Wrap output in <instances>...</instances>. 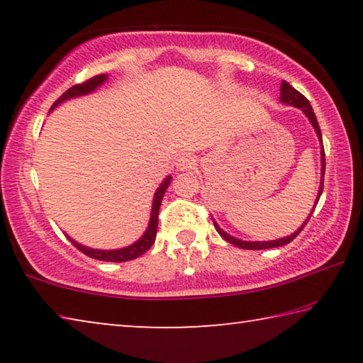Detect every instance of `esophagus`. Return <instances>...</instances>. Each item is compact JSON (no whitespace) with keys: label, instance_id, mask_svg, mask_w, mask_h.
Returning a JSON list of instances; mask_svg holds the SVG:
<instances>
[{"label":"esophagus","instance_id":"obj_1","mask_svg":"<svg viewBox=\"0 0 363 363\" xmlns=\"http://www.w3.org/2000/svg\"><path fill=\"white\" fill-rule=\"evenodd\" d=\"M177 168H179L181 171H186V169H192L195 164H196V160L195 157L192 155V153H182V155L177 158Z\"/></svg>","mask_w":363,"mask_h":363}]
</instances>
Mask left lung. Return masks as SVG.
Wrapping results in <instances>:
<instances>
[{
  "mask_svg": "<svg viewBox=\"0 0 363 363\" xmlns=\"http://www.w3.org/2000/svg\"><path fill=\"white\" fill-rule=\"evenodd\" d=\"M280 101L281 102H285V104H290V106H294V107H298V108H301L303 110V112L307 115V118L311 120V123H312V126H314V130H315V133H317V136H318V139H320V143H322V133H320V126H318V121H317V118H315V113H314V110H312V107H311V102L306 99V97L299 93V91H296L293 88V86L290 84V83H286V82H281V86H280ZM322 181H320V189H318V195H317V200H315V206H317V203H318V199H320V195H322V192H323V174H325V150H323V143H322ZM315 206H314V210H315ZM314 210H312V213H314ZM311 213V214H312ZM311 219V216L307 218L306 220H304V224L299 227V229L294 232V233H291L290 237H285V238H279V240H272V242H242V240H238V238H233L232 235H227V233L220 229V227L214 223V227H216V230L219 232V235L224 238L225 242H229V243H232V245H235V247H240V248H243V250H266V248H275V247H284V245H288L290 242H293L294 238L298 237V233L304 229V225L307 224V220Z\"/></svg>",
  "mask_w": 363,
  "mask_h": 363,
  "instance_id": "left-lung-1",
  "label": "left lung"
}]
</instances>
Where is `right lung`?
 I'll return each instance as SVG.
<instances>
[{
	"label": "right lung",
	"mask_w": 363,
	"mask_h": 363,
	"mask_svg": "<svg viewBox=\"0 0 363 363\" xmlns=\"http://www.w3.org/2000/svg\"><path fill=\"white\" fill-rule=\"evenodd\" d=\"M107 79V75H96L93 78L86 79L83 83H78L75 86H72L70 89H67L65 93L59 97V99L52 104V107H57V104L64 102L67 99H70V97H77V96H83V94H88L91 91H94L97 86H101L104 82ZM171 182V176H168L167 179L162 182V186L158 187L157 194H155V199H153V205H152V216H150V223L149 227H147V230L143 237H140V240H138L134 245L128 248H121V250H112V251H106V250H93V248H86L83 245L77 243L75 240H72L69 237V240L72 242L73 247L77 250L82 251L86 256L93 257V259H99V261H107V262H125V261H131V259H136V257L143 256L145 251H149L150 247L155 242V237H157V227H158V211H160V205H162V200H163V195L167 192V189Z\"/></svg>",
	"instance_id": "obj_1"
}]
</instances>
